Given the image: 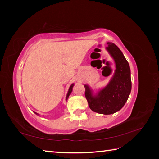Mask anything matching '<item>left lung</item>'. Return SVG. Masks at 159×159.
Here are the masks:
<instances>
[{
  "mask_svg": "<svg viewBox=\"0 0 159 159\" xmlns=\"http://www.w3.org/2000/svg\"><path fill=\"white\" fill-rule=\"evenodd\" d=\"M106 50L113 58L116 69L109 83L93 95L88 85H84L85 95L89 108L94 112L110 115L121 109L125 104L131 91V70L128 61L119 48L107 42Z\"/></svg>",
  "mask_w": 159,
  "mask_h": 159,
  "instance_id": "obj_1",
  "label": "left lung"
}]
</instances>
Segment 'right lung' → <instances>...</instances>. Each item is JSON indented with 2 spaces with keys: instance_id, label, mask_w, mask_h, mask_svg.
<instances>
[{
  "instance_id": "obj_1",
  "label": "right lung",
  "mask_w": 159,
  "mask_h": 159,
  "mask_svg": "<svg viewBox=\"0 0 159 159\" xmlns=\"http://www.w3.org/2000/svg\"><path fill=\"white\" fill-rule=\"evenodd\" d=\"M74 84H71V86L70 87V88H69V90H68V93H67V95H66V100L68 99V97H69V95L71 94V91H72V88H73V87H74ZM34 113L35 114H36V115H39L38 113H36V112H34Z\"/></svg>"
}]
</instances>
